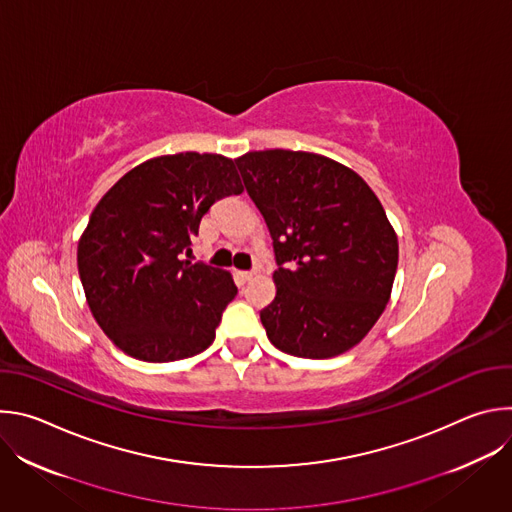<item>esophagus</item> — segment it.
<instances>
[{
  "mask_svg": "<svg viewBox=\"0 0 512 512\" xmlns=\"http://www.w3.org/2000/svg\"><path fill=\"white\" fill-rule=\"evenodd\" d=\"M253 275H255V271H239L241 281H249V279H253Z\"/></svg>",
  "mask_w": 512,
  "mask_h": 512,
  "instance_id": "34e87169",
  "label": "esophagus"
}]
</instances>
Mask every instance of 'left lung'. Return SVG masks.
I'll use <instances>...</instances> for the list:
<instances>
[{
    "instance_id": "1",
    "label": "left lung",
    "mask_w": 512,
    "mask_h": 512,
    "mask_svg": "<svg viewBox=\"0 0 512 512\" xmlns=\"http://www.w3.org/2000/svg\"><path fill=\"white\" fill-rule=\"evenodd\" d=\"M235 164L273 239L267 338L302 358L350 350L391 298L399 245L383 204L356 172L318 154L265 150Z\"/></svg>"
}]
</instances>
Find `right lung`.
Wrapping results in <instances>:
<instances>
[{
  "instance_id": "add662e5",
  "label": "right lung",
  "mask_w": 512,
  "mask_h": 512,
  "mask_svg": "<svg viewBox=\"0 0 512 512\" xmlns=\"http://www.w3.org/2000/svg\"><path fill=\"white\" fill-rule=\"evenodd\" d=\"M241 192L233 160L186 152L139 164L99 200L79 241V275L97 324L125 354L172 362L212 344L237 285L182 253L208 208Z\"/></svg>"
}]
</instances>
